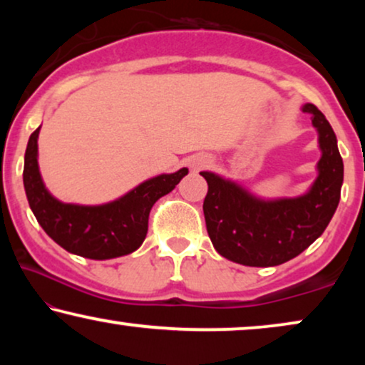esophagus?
Returning a JSON list of instances; mask_svg holds the SVG:
<instances>
[{
    "mask_svg": "<svg viewBox=\"0 0 365 365\" xmlns=\"http://www.w3.org/2000/svg\"><path fill=\"white\" fill-rule=\"evenodd\" d=\"M204 164H206V161H194V163H192V168H194V169H199V168H202Z\"/></svg>",
    "mask_w": 365,
    "mask_h": 365,
    "instance_id": "obj_1",
    "label": "esophagus"
}]
</instances>
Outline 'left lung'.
<instances>
[{"label": "left lung", "mask_w": 365, "mask_h": 365, "mask_svg": "<svg viewBox=\"0 0 365 365\" xmlns=\"http://www.w3.org/2000/svg\"><path fill=\"white\" fill-rule=\"evenodd\" d=\"M322 156L319 176L299 197L262 201L237 184L201 173L207 181L202 211L212 246L229 261L252 267L279 266L307 249L324 232L336 212L344 181L337 139L326 116L307 103Z\"/></svg>", "instance_id": "8db88e82"}]
</instances>
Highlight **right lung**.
<instances>
[{
	"instance_id": "right-lung-1",
	"label": "right lung",
	"mask_w": 365,
	"mask_h": 365,
	"mask_svg": "<svg viewBox=\"0 0 365 365\" xmlns=\"http://www.w3.org/2000/svg\"><path fill=\"white\" fill-rule=\"evenodd\" d=\"M39 128L29 136L24 153L23 182L29 207L44 232L68 252L88 259L126 256L141 246L154 202L171 192L187 174H161L134 187L126 196L103 206H78L54 199L44 187L38 169Z\"/></svg>"
}]
</instances>
